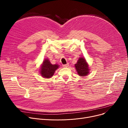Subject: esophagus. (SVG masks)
<instances>
[{"instance_id": "obj_1", "label": "esophagus", "mask_w": 128, "mask_h": 128, "mask_svg": "<svg viewBox=\"0 0 128 128\" xmlns=\"http://www.w3.org/2000/svg\"><path fill=\"white\" fill-rule=\"evenodd\" d=\"M64 68H68V67L69 66V64L68 63V64H65V65H63V66Z\"/></svg>"}]
</instances>
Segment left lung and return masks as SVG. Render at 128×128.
Returning a JSON list of instances; mask_svg holds the SVG:
<instances>
[{
  "label": "left lung",
  "mask_w": 128,
  "mask_h": 128,
  "mask_svg": "<svg viewBox=\"0 0 128 128\" xmlns=\"http://www.w3.org/2000/svg\"><path fill=\"white\" fill-rule=\"evenodd\" d=\"M75 68L78 75L80 77L86 76L89 74L90 68L86 58L84 57H80L75 64Z\"/></svg>",
  "instance_id": "obj_1"
}]
</instances>
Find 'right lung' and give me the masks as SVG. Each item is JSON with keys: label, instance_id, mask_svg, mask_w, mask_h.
I'll return each instance as SVG.
<instances>
[{"label": "right lung", "instance_id": "1", "mask_svg": "<svg viewBox=\"0 0 128 128\" xmlns=\"http://www.w3.org/2000/svg\"><path fill=\"white\" fill-rule=\"evenodd\" d=\"M59 66L58 64H52L48 58H45L40 66L39 73L43 78H50L53 76Z\"/></svg>", "mask_w": 128, "mask_h": 128}]
</instances>
